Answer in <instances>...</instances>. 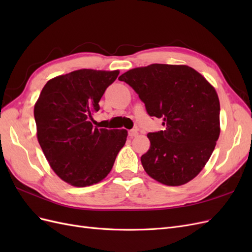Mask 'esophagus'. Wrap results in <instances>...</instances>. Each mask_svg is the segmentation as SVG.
<instances>
[{
	"mask_svg": "<svg viewBox=\"0 0 252 252\" xmlns=\"http://www.w3.org/2000/svg\"><path fill=\"white\" fill-rule=\"evenodd\" d=\"M138 129H131V130H129V136L130 138H133V136H136L138 135Z\"/></svg>",
	"mask_w": 252,
	"mask_h": 252,
	"instance_id": "esophagus-1",
	"label": "esophagus"
}]
</instances>
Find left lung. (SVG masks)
Segmentation results:
<instances>
[{
  "mask_svg": "<svg viewBox=\"0 0 252 252\" xmlns=\"http://www.w3.org/2000/svg\"><path fill=\"white\" fill-rule=\"evenodd\" d=\"M150 117L164 129L149 132L150 148L141 162L152 179L180 186L200 173L220 135V102L216 89L193 68L151 64L123 73Z\"/></svg>",
  "mask_w": 252,
  "mask_h": 252,
  "instance_id": "1",
  "label": "left lung"
}]
</instances>
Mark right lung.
<instances>
[{"mask_svg":"<svg viewBox=\"0 0 252 252\" xmlns=\"http://www.w3.org/2000/svg\"><path fill=\"white\" fill-rule=\"evenodd\" d=\"M119 71L81 69L46 83L34 105L37 141L49 165L72 186L96 184L125 145V129H98L91 121Z\"/></svg>","mask_w":252,"mask_h":252,"instance_id":"right-lung-1","label":"right lung"}]
</instances>
